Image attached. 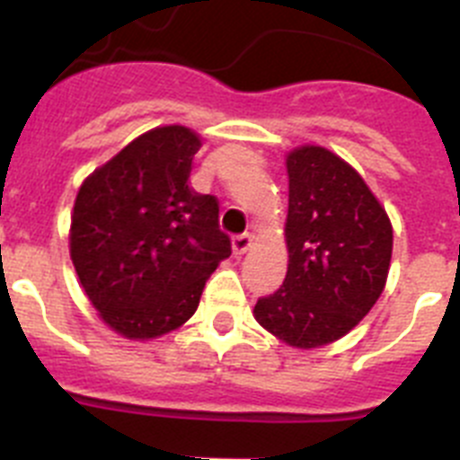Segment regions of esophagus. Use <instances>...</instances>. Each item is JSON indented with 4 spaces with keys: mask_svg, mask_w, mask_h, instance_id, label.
Returning <instances> with one entry per match:
<instances>
[{
    "mask_svg": "<svg viewBox=\"0 0 460 460\" xmlns=\"http://www.w3.org/2000/svg\"><path fill=\"white\" fill-rule=\"evenodd\" d=\"M252 245H254V238H252L250 234H240L231 240V250H234V254H245Z\"/></svg>",
    "mask_w": 460,
    "mask_h": 460,
    "instance_id": "esophagus-1",
    "label": "esophagus"
}]
</instances>
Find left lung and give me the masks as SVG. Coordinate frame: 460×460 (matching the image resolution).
<instances>
[{
    "instance_id": "obj_1",
    "label": "left lung",
    "mask_w": 460,
    "mask_h": 460,
    "mask_svg": "<svg viewBox=\"0 0 460 460\" xmlns=\"http://www.w3.org/2000/svg\"><path fill=\"white\" fill-rule=\"evenodd\" d=\"M287 172V279L259 297L254 316L288 346L316 349L349 334L380 297L392 225L362 176L328 148H296Z\"/></svg>"
}]
</instances>
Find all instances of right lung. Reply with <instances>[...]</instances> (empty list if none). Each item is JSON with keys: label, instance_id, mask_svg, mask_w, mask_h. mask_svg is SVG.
I'll use <instances>...</instances> for the list:
<instances>
[{"label": "right lung", "instance_id": "right-lung-1", "mask_svg": "<svg viewBox=\"0 0 460 460\" xmlns=\"http://www.w3.org/2000/svg\"><path fill=\"white\" fill-rule=\"evenodd\" d=\"M201 139L164 126L91 173L70 220V259L91 305L128 339L181 328L231 254L220 204L188 185Z\"/></svg>", "mask_w": 460, "mask_h": 460}]
</instances>
